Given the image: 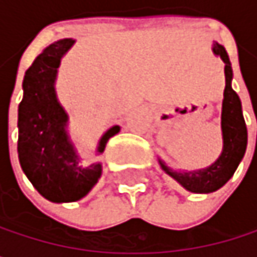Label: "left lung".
I'll use <instances>...</instances> for the list:
<instances>
[{
  "label": "left lung",
  "instance_id": "obj_1",
  "mask_svg": "<svg viewBox=\"0 0 257 257\" xmlns=\"http://www.w3.org/2000/svg\"><path fill=\"white\" fill-rule=\"evenodd\" d=\"M213 52L222 58L225 62V93H223V105H222V132H223V152L219 159L210 165L208 168L180 173L167 167L161 162L162 170L177 180L180 184L195 193H210L220 189L228 180L231 179L241 162L245 147H247V128L241 111V101L235 90L232 89V67L229 56L223 46L216 43L213 46Z\"/></svg>",
  "mask_w": 257,
  "mask_h": 257
}]
</instances>
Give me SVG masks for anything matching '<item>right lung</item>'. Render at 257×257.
<instances>
[{
  "instance_id": "obj_1",
  "label": "right lung",
  "mask_w": 257,
  "mask_h": 257,
  "mask_svg": "<svg viewBox=\"0 0 257 257\" xmlns=\"http://www.w3.org/2000/svg\"><path fill=\"white\" fill-rule=\"evenodd\" d=\"M73 44L71 38L59 40L35 58L26 70L19 104V162L38 193L52 202H74L86 196L102 171L101 164L78 165L80 158L65 131L68 116L55 93L61 58ZM119 129L113 126L102 135L98 153Z\"/></svg>"
}]
</instances>
